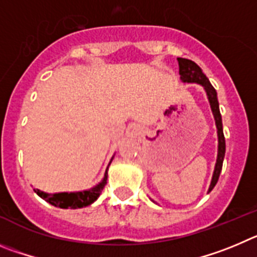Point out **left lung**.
Here are the masks:
<instances>
[{"label":"left lung","mask_w":257,"mask_h":257,"mask_svg":"<svg viewBox=\"0 0 257 257\" xmlns=\"http://www.w3.org/2000/svg\"><path fill=\"white\" fill-rule=\"evenodd\" d=\"M177 60L178 64H179L180 80L183 83H196V84L202 85L205 92H206L207 100L210 102V107H211L215 119V125H216V132H218V157H216V163H215L211 183H210L209 191H207V193H209L212 191L215 184L218 183L219 175H220L221 168H223L224 156H225V138H224L223 123H221V115L220 110H219L218 94H216V91L211 85L210 80L207 79L206 75L202 73L201 68L196 62L188 59H182V57H178ZM152 202H155V201L152 200Z\"/></svg>","instance_id":"1"}]
</instances>
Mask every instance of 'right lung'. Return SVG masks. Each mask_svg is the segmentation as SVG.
I'll use <instances>...</instances> for the list:
<instances>
[{"label":"right lung","mask_w":257,"mask_h":257,"mask_svg":"<svg viewBox=\"0 0 257 257\" xmlns=\"http://www.w3.org/2000/svg\"><path fill=\"white\" fill-rule=\"evenodd\" d=\"M111 161L112 157L110 163H108L107 168H106L102 180L89 189L79 192H59V193H47V192L39 191V189H34V192L39 197L47 201L51 205H54V206L60 207V209H82V207L88 206V205L93 203L97 198L100 197L101 192H102L103 187H105L106 182H107V170Z\"/></svg>","instance_id":"add662e5"}]
</instances>
